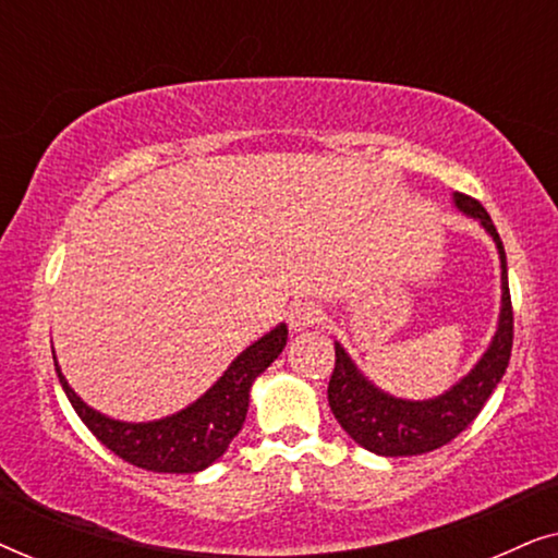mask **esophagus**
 <instances>
[{
	"label": "esophagus",
	"instance_id": "1",
	"mask_svg": "<svg viewBox=\"0 0 558 558\" xmlns=\"http://www.w3.org/2000/svg\"><path fill=\"white\" fill-rule=\"evenodd\" d=\"M323 319V312H319L317 304L312 302H296L289 310V327L292 330H304V327H315Z\"/></svg>",
	"mask_w": 558,
	"mask_h": 558
}]
</instances>
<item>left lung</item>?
<instances>
[{
	"instance_id": "left-lung-1",
	"label": "left lung",
	"mask_w": 558,
	"mask_h": 558,
	"mask_svg": "<svg viewBox=\"0 0 558 558\" xmlns=\"http://www.w3.org/2000/svg\"><path fill=\"white\" fill-rule=\"evenodd\" d=\"M457 208L477 218L485 231L493 235L502 266V310L498 332L472 368L454 388L432 401H403L393 399L376 386L368 384L350 361L345 350L335 342V371L327 384V401L338 424L368 452L384 457H411L445 447L457 434H462L475 422L480 409L490 399L495 386L500 384L513 350V304L508 289L506 248L490 216L475 197L454 193Z\"/></svg>"
}]
</instances>
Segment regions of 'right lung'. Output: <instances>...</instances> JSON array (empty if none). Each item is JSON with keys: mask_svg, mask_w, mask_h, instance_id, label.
I'll return each mask as SVG.
<instances>
[{"mask_svg": "<svg viewBox=\"0 0 558 558\" xmlns=\"http://www.w3.org/2000/svg\"><path fill=\"white\" fill-rule=\"evenodd\" d=\"M284 345L287 325L274 327L269 335L243 350L218 384L201 396L193 407L149 424L113 422V418L98 414L75 396L58 363L56 371L75 414L113 454L142 470L187 475V472L205 470L226 452L246 422L251 384L258 373H264L277 361Z\"/></svg>", "mask_w": 558, "mask_h": 558, "instance_id": "right-lung-1", "label": "right lung"}]
</instances>
